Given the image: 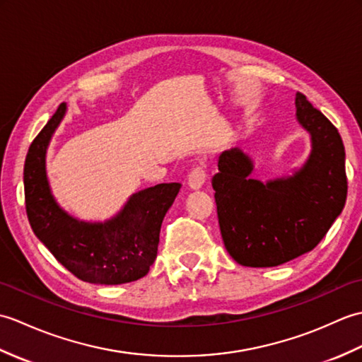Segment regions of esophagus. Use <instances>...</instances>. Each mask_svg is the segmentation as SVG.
Returning a JSON list of instances; mask_svg holds the SVG:
<instances>
[{
	"instance_id": "obj_1",
	"label": "esophagus",
	"mask_w": 362,
	"mask_h": 362,
	"mask_svg": "<svg viewBox=\"0 0 362 362\" xmlns=\"http://www.w3.org/2000/svg\"><path fill=\"white\" fill-rule=\"evenodd\" d=\"M206 180V168L202 165H197L191 169L188 174V185L193 189L201 188Z\"/></svg>"
}]
</instances>
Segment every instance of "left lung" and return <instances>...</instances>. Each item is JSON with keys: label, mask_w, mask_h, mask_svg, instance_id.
<instances>
[{"label": "left lung", "mask_w": 362, "mask_h": 362, "mask_svg": "<svg viewBox=\"0 0 362 362\" xmlns=\"http://www.w3.org/2000/svg\"><path fill=\"white\" fill-rule=\"evenodd\" d=\"M297 119L311 134L305 166L288 179H250L252 161L240 149L222 152L213 177L222 241L238 264L274 267L313 250L347 199L342 138L324 113L297 93Z\"/></svg>", "instance_id": "8db88e82"}]
</instances>
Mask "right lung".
<instances>
[{
    "instance_id": "1",
    "label": "right lung",
    "mask_w": 362,
    "mask_h": 362,
    "mask_svg": "<svg viewBox=\"0 0 362 362\" xmlns=\"http://www.w3.org/2000/svg\"><path fill=\"white\" fill-rule=\"evenodd\" d=\"M64 113L65 104H60L29 146L23 171L29 224L54 258L82 281L122 284L141 279L157 258L161 222L180 183L140 191L105 224H86L68 216L54 202L45 171L46 148Z\"/></svg>"
}]
</instances>
